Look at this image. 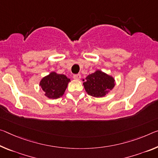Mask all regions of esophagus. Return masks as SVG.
<instances>
[{
  "label": "esophagus",
  "mask_w": 158,
  "mask_h": 158,
  "mask_svg": "<svg viewBox=\"0 0 158 158\" xmlns=\"http://www.w3.org/2000/svg\"><path fill=\"white\" fill-rule=\"evenodd\" d=\"M73 78L74 79H77V80H79L81 78V74H74L73 75Z\"/></svg>",
  "instance_id": "1"
}]
</instances>
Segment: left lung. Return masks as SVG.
I'll list each match as a JSON object with an SVG mask.
<instances>
[{
	"label": "left lung",
	"instance_id": "obj_1",
	"mask_svg": "<svg viewBox=\"0 0 158 158\" xmlns=\"http://www.w3.org/2000/svg\"><path fill=\"white\" fill-rule=\"evenodd\" d=\"M84 82L87 94L94 97L105 96L114 86V80L112 77L100 70L86 77Z\"/></svg>",
	"mask_w": 158,
	"mask_h": 158
}]
</instances>
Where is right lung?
<instances>
[{"label": "right lung", "instance_id": "right-lung-1", "mask_svg": "<svg viewBox=\"0 0 158 158\" xmlns=\"http://www.w3.org/2000/svg\"><path fill=\"white\" fill-rule=\"evenodd\" d=\"M70 79L64 74L51 72L40 82V86L45 92V96L49 98L56 99L62 96Z\"/></svg>", "mask_w": 158, "mask_h": 158}]
</instances>
